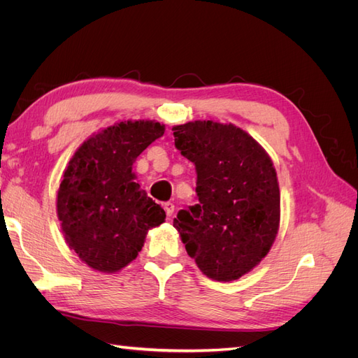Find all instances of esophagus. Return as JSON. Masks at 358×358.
<instances>
[{
	"label": "esophagus",
	"mask_w": 358,
	"mask_h": 358,
	"mask_svg": "<svg viewBox=\"0 0 358 358\" xmlns=\"http://www.w3.org/2000/svg\"><path fill=\"white\" fill-rule=\"evenodd\" d=\"M164 210H166V215L169 216V218H171V215H173V212H175V204H173V203H170V201L164 203Z\"/></svg>",
	"instance_id": "1"
}]
</instances>
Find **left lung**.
Here are the masks:
<instances>
[{"instance_id": "1", "label": "left lung", "mask_w": 358, "mask_h": 358, "mask_svg": "<svg viewBox=\"0 0 358 358\" xmlns=\"http://www.w3.org/2000/svg\"><path fill=\"white\" fill-rule=\"evenodd\" d=\"M175 145L194 162L199 204L173 221L201 272L236 280L259 264L279 230L280 192L268 154L233 124L194 121L173 127Z\"/></svg>"}]
</instances>
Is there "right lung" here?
<instances>
[{"mask_svg":"<svg viewBox=\"0 0 358 358\" xmlns=\"http://www.w3.org/2000/svg\"><path fill=\"white\" fill-rule=\"evenodd\" d=\"M166 131L155 121H122L92 134L64 170L57 213L67 245L85 264L119 272L142 251L166 212L134 182L133 164Z\"/></svg>","mask_w":358,"mask_h":358,"instance_id":"right-lung-1","label":"right lung"}]
</instances>
